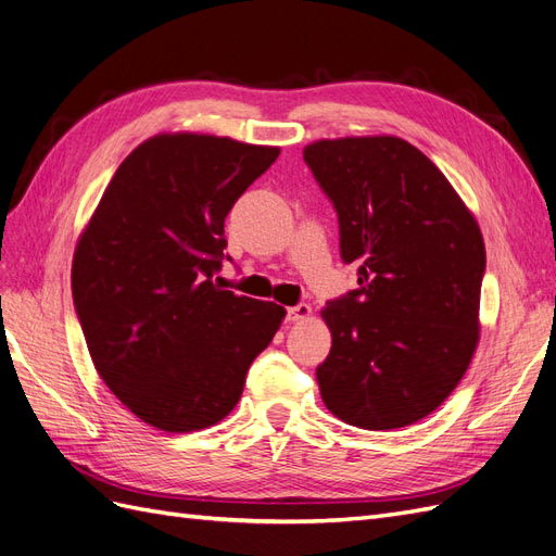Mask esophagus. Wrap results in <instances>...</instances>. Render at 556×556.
I'll return each mask as SVG.
<instances>
[{
	"label": "esophagus",
	"instance_id": "34e87169",
	"mask_svg": "<svg viewBox=\"0 0 556 556\" xmlns=\"http://www.w3.org/2000/svg\"><path fill=\"white\" fill-rule=\"evenodd\" d=\"M311 306L308 304H296L292 308H288V319L290 323H304V319L311 317Z\"/></svg>",
	"mask_w": 556,
	"mask_h": 556
}]
</instances>
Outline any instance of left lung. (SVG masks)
<instances>
[{
    "mask_svg": "<svg viewBox=\"0 0 556 556\" xmlns=\"http://www.w3.org/2000/svg\"><path fill=\"white\" fill-rule=\"evenodd\" d=\"M333 201L341 257L359 288L319 311L331 350L317 366L325 406L387 431L452 394L480 341L484 241L476 215L422 150L390 134L304 148Z\"/></svg>",
    "mask_w": 556,
    "mask_h": 556,
    "instance_id": "left-lung-1",
    "label": "left lung"
}]
</instances>
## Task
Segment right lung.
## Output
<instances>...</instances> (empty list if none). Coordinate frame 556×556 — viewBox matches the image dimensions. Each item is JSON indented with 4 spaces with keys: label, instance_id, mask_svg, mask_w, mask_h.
<instances>
[{
    "label": "right lung",
    "instance_id": "1",
    "mask_svg": "<svg viewBox=\"0 0 556 556\" xmlns=\"http://www.w3.org/2000/svg\"><path fill=\"white\" fill-rule=\"evenodd\" d=\"M280 155L197 131L146 139L117 166L74 250L72 292L99 378L141 422L208 429L285 315L213 282L225 217Z\"/></svg>",
    "mask_w": 556,
    "mask_h": 556
}]
</instances>
